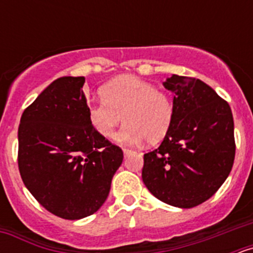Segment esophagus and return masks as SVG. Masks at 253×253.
Here are the masks:
<instances>
[{"label": "esophagus", "mask_w": 253, "mask_h": 253, "mask_svg": "<svg viewBox=\"0 0 253 253\" xmlns=\"http://www.w3.org/2000/svg\"><path fill=\"white\" fill-rule=\"evenodd\" d=\"M123 152H124L125 156H128V154H130V153H134L133 149H129V148H123Z\"/></svg>", "instance_id": "1"}]
</instances>
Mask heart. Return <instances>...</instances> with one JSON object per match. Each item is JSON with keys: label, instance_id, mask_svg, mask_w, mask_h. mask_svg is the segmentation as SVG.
Wrapping results in <instances>:
<instances>
[{"label": "heart", "instance_id": "b5f03b06", "mask_svg": "<svg viewBox=\"0 0 253 253\" xmlns=\"http://www.w3.org/2000/svg\"><path fill=\"white\" fill-rule=\"evenodd\" d=\"M102 100L91 102L87 114L96 133L110 138L119 123H125L116 140L122 143H158L175 119V105L166 92L134 76H120L100 90Z\"/></svg>", "mask_w": 253, "mask_h": 253}]
</instances>
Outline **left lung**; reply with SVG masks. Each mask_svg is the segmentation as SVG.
<instances>
[{"label":"left lung","instance_id":"left-lung-1","mask_svg":"<svg viewBox=\"0 0 253 253\" xmlns=\"http://www.w3.org/2000/svg\"><path fill=\"white\" fill-rule=\"evenodd\" d=\"M175 119L161 146L144 154L142 178L158 200L194 208L227 180L236 154L234 123L228 102L207 84L172 75Z\"/></svg>","mask_w":253,"mask_h":253}]
</instances>
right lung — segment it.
Segmentation results:
<instances>
[{"instance_id": "add662e5", "label": "right lung", "mask_w": 253, "mask_h": 253, "mask_svg": "<svg viewBox=\"0 0 253 253\" xmlns=\"http://www.w3.org/2000/svg\"><path fill=\"white\" fill-rule=\"evenodd\" d=\"M84 77L51 82L22 113L20 175L51 214L69 220L96 213L106 200L123 151L88 120Z\"/></svg>"}]
</instances>
